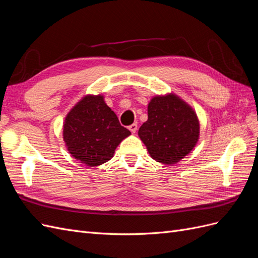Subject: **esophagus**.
I'll use <instances>...</instances> for the list:
<instances>
[{
	"instance_id": "esophagus-1",
	"label": "esophagus",
	"mask_w": 258,
	"mask_h": 258,
	"mask_svg": "<svg viewBox=\"0 0 258 258\" xmlns=\"http://www.w3.org/2000/svg\"><path fill=\"white\" fill-rule=\"evenodd\" d=\"M129 130L132 132V134H136L138 130V123H132L129 126Z\"/></svg>"
}]
</instances>
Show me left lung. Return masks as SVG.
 Instances as JSON below:
<instances>
[{"instance_id":"1","label":"left lung","mask_w":258,"mask_h":258,"mask_svg":"<svg viewBox=\"0 0 258 258\" xmlns=\"http://www.w3.org/2000/svg\"><path fill=\"white\" fill-rule=\"evenodd\" d=\"M147 114L138 135L154 160L174 165L196 146L200 134L197 114L174 93L154 97Z\"/></svg>"}]
</instances>
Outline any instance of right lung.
Instances as JSON below:
<instances>
[{"mask_svg": "<svg viewBox=\"0 0 258 258\" xmlns=\"http://www.w3.org/2000/svg\"><path fill=\"white\" fill-rule=\"evenodd\" d=\"M130 135L101 95L85 96L68 113L63 123L69 153L88 167L110 160L116 147Z\"/></svg>", "mask_w": 258, "mask_h": 258, "instance_id": "obj_1", "label": "right lung"}]
</instances>
